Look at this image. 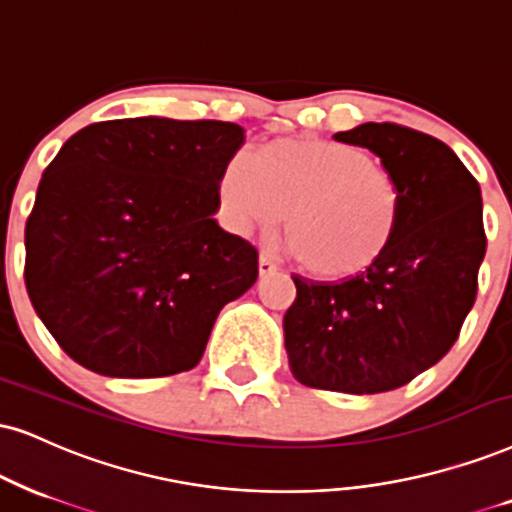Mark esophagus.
<instances>
[{"label":"esophagus","instance_id":"esophagus-1","mask_svg":"<svg viewBox=\"0 0 512 512\" xmlns=\"http://www.w3.org/2000/svg\"><path fill=\"white\" fill-rule=\"evenodd\" d=\"M257 269H260V276H271V274H276V271H278L276 264L271 262L267 255H260V262H257Z\"/></svg>","mask_w":512,"mask_h":512}]
</instances>
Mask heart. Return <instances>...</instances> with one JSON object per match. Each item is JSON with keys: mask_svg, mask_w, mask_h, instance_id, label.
Segmentation results:
<instances>
[{"mask_svg": "<svg viewBox=\"0 0 512 512\" xmlns=\"http://www.w3.org/2000/svg\"><path fill=\"white\" fill-rule=\"evenodd\" d=\"M219 203L236 229H271L286 215L297 262L321 281L373 269L404 215L399 181L359 146L290 137L236 153L219 179ZM289 212L286 213L285 210Z\"/></svg>", "mask_w": 512, "mask_h": 512, "instance_id": "b5f03b06", "label": "heart"}]
</instances>
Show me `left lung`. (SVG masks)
Wrapping results in <instances>:
<instances>
[{"label":"left lung","mask_w":512,"mask_h":512,"mask_svg":"<svg viewBox=\"0 0 512 512\" xmlns=\"http://www.w3.org/2000/svg\"><path fill=\"white\" fill-rule=\"evenodd\" d=\"M333 139L378 155L399 181L404 215L366 274L340 283L293 276L297 297L283 316L290 371L319 390H397L449 352L475 304L487 252L480 184L444 141L394 122Z\"/></svg>","instance_id":"8db88e82"}]
</instances>
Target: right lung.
<instances>
[{"instance_id": "add662e5", "label": "right lung", "mask_w": 512, "mask_h": 512, "mask_svg": "<svg viewBox=\"0 0 512 512\" xmlns=\"http://www.w3.org/2000/svg\"><path fill=\"white\" fill-rule=\"evenodd\" d=\"M245 129L127 118L73 134L25 224V288L70 359L111 378L191 371L257 250L212 215Z\"/></svg>"}]
</instances>
